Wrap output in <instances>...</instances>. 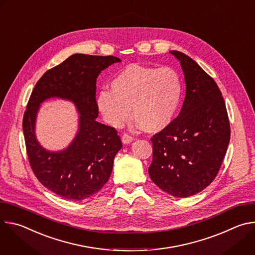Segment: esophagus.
Here are the masks:
<instances>
[{"label":"esophagus","instance_id":"esophagus-1","mask_svg":"<svg viewBox=\"0 0 255 255\" xmlns=\"http://www.w3.org/2000/svg\"><path fill=\"white\" fill-rule=\"evenodd\" d=\"M132 141H133V137H132V136H130V135L127 134V133L123 134V136H122V142H123L124 144H129V143H131Z\"/></svg>","mask_w":255,"mask_h":255}]
</instances>
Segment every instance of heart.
<instances>
[{
    "label": "heart",
    "mask_w": 255,
    "mask_h": 255,
    "mask_svg": "<svg viewBox=\"0 0 255 255\" xmlns=\"http://www.w3.org/2000/svg\"><path fill=\"white\" fill-rule=\"evenodd\" d=\"M111 92L103 91L98 107L105 121L117 127L130 116L148 133L167 128L178 109L183 82L171 67L129 64L113 78Z\"/></svg>",
    "instance_id": "b5f03b06"
}]
</instances>
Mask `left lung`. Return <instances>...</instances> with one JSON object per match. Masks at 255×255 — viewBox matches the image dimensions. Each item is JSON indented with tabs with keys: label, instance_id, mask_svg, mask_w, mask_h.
Masks as SVG:
<instances>
[{
	"label": "left lung",
	"instance_id": "8db88e82",
	"mask_svg": "<svg viewBox=\"0 0 255 255\" xmlns=\"http://www.w3.org/2000/svg\"><path fill=\"white\" fill-rule=\"evenodd\" d=\"M180 63L186 97L178 116L151 138L150 178L173 197L206 189L220 169L230 141V124L215 81L190 56L169 51Z\"/></svg>",
	"mask_w": 255,
	"mask_h": 255
}]
</instances>
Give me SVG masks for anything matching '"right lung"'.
<instances>
[{
  "mask_svg": "<svg viewBox=\"0 0 255 255\" xmlns=\"http://www.w3.org/2000/svg\"><path fill=\"white\" fill-rule=\"evenodd\" d=\"M120 61L111 55L72 54L47 70L32 91L23 117L28 159L40 183L63 199L85 200L98 193L111 175L122 142L115 128L96 120V83L102 70ZM53 97L71 101L80 114L74 140L59 152L42 148L34 134L40 105Z\"/></svg>",
  "mask_w": 255,
  "mask_h": 255,
  "instance_id": "1",
  "label": "right lung"
}]
</instances>
